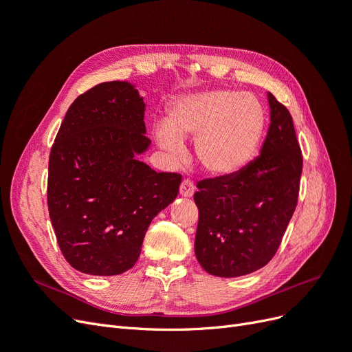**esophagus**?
<instances>
[{"mask_svg":"<svg viewBox=\"0 0 352 352\" xmlns=\"http://www.w3.org/2000/svg\"><path fill=\"white\" fill-rule=\"evenodd\" d=\"M194 189H195V186H194V184L190 182V180H188V179H185L182 184H180V188H179V192H180V195L182 197H192L194 195Z\"/></svg>","mask_w":352,"mask_h":352,"instance_id":"obj_1","label":"esophagus"}]
</instances>
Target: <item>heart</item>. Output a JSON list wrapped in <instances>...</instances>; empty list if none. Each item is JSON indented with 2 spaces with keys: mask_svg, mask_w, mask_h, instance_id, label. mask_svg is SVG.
Listing matches in <instances>:
<instances>
[{
  "mask_svg": "<svg viewBox=\"0 0 352 352\" xmlns=\"http://www.w3.org/2000/svg\"><path fill=\"white\" fill-rule=\"evenodd\" d=\"M265 126L258 100L250 94L214 89L179 97L168 107L166 124L155 127V141L173 155L182 140L195 136L198 163L214 176L235 175L257 154Z\"/></svg>",
  "mask_w": 352,
  "mask_h": 352,
  "instance_id": "b5f03b06",
  "label": "heart"
}]
</instances>
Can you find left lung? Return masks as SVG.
I'll use <instances>...</instances> for the list:
<instances>
[{
	"instance_id": "1",
	"label": "left lung",
	"mask_w": 352,
	"mask_h": 352,
	"mask_svg": "<svg viewBox=\"0 0 352 352\" xmlns=\"http://www.w3.org/2000/svg\"><path fill=\"white\" fill-rule=\"evenodd\" d=\"M267 97L270 126L260 155L235 175L197 185L195 255L202 269L219 278L264 267L278 251L298 202L302 155L292 116L273 94Z\"/></svg>"
}]
</instances>
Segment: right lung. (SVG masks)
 <instances>
[{"label": "right lung", "instance_id": "1", "mask_svg": "<svg viewBox=\"0 0 352 352\" xmlns=\"http://www.w3.org/2000/svg\"><path fill=\"white\" fill-rule=\"evenodd\" d=\"M145 102L127 82H104L73 101L52 144L47 201L58 247L73 269L114 276L140 258L148 226L173 202L179 173L140 162Z\"/></svg>", "mask_w": 352, "mask_h": 352}]
</instances>
